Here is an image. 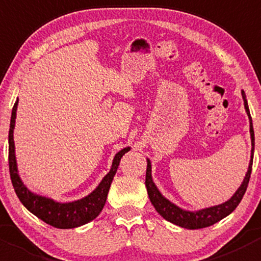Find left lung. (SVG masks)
Here are the masks:
<instances>
[{
    "mask_svg": "<svg viewBox=\"0 0 261 261\" xmlns=\"http://www.w3.org/2000/svg\"><path fill=\"white\" fill-rule=\"evenodd\" d=\"M241 94H243L245 110H246V114L250 118V135H251V146H252L251 159H250L249 169H247L246 175H245L243 184L239 187V189L235 192V194H233L227 202H225V203L222 204H218V206L199 210V211H196V212L186 211V210L179 208V207L175 206L174 203L168 201L165 197H163L162 193L158 191V188L155 187L154 181H152V178H151V163H150V160L147 159L145 186L147 189V194H149L150 202H151V204L154 206V208L156 210L158 213H159L162 217H164L167 221H169V222L174 223V225L177 226H180V227L188 228V230H197V228L208 227V226H212L213 223L218 222V221H221L222 218H225L226 216L230 215V213L239 206L241 199H243L245 192H246L247 184H249L250 175H251L255 136H254V128H252V120H251V116H250L249 106H247L245 92L241 91Z\"/></svg>",
    "mask_w": 261,
    "mask_h": 261,
    "instance_id": "left-lung-1",
    "label": "left lung"
}]
</instances>
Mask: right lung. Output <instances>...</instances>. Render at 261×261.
I'll list each match as a JSON object with an SVG mask.
<instances>
[{"label":"right lung","instance_id":"add662e5","mask_svg":"<svg viewBox=\"0 0 261 261\" xmlns=\"http://www.w3.org/2000/svg\"><path fill=\"white\" fill-rule=\"evenodd\" d=\"M18 99L15 102L14 109L11 114V122H10L9 131V167L10 177H11L12 186L16 192L18 199L21 203L26 207L31 213L43 220L44 222L57 228H74L78 226L86 225L99 215L106 203L107 194H109L110 187H111L112 179H114L116 172H117L118 164L130 147H125L115 155L112 162L111 170L107 173L106 177L102 179L96 189L84 198L78 201L69 202V203H59L46 197L34 194L23 186L22 180L20 179L17 173L16 156H15V144H14V128L15 118H16Z\"/></svg>","mask_w":261,"mask_h":261}]
</instances>
